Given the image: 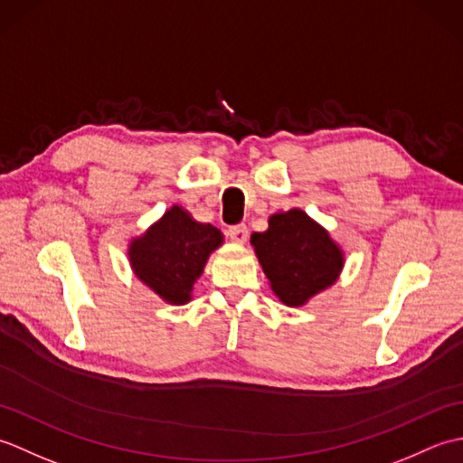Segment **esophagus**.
I'll return each mask as SVG.
<instances>
[{
  "label": "esophagus",
  "instance_id": "obj_1",
  "mask_svg": "<svg viewBox=\"0 0 463 463\" xmlns=\"http://www.w3.org/2000/svg\"><path fill=\"white\" fill-rule=\"evenodd\" d=\"M229 237L232 242H239V244H244L249 239V229L247 224H234V226H229Z\"/></svg>",
  "mask_w": 463,
  "mask_h": 463
}]
</instances>
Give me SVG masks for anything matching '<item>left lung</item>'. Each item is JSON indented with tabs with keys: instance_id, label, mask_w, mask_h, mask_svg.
I'll list each match as a JSON object with an SVG mask.
<instances>
[{
	"instance_id": "left-lung-1",
	"label": "left lung",
	"mask_w": 463,
	"mask_h": 463,
	"mask_svg": "<svg viewBox=\"0 0 463 463\" xmlns=\"http://www.w3.org/2000/svg\"><path fill=\"white\" fill-rule=\"evenodd\" d=\"M250 242L274 294L287 307H302L332 287L344 267L338 244L300 209L272 214L269 231L254 232Z\"/></svg>"
}]
</instances>
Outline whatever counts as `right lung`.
I'll use <instances>...</instances> for the list:
<instances>
[{
    "label": "right lung",
    "instance_id": "right-lung-1",
    "mask_svg": "<svg viewBox=\"0 0 463 463\" xmlns=\"http://www.w3.org/2000/svg\"><path fill=\"white\" fill-rule=\"evenodd\" d=\"M221 244L219 229L193 221L189 213L175 204L143 237L131 242L129 260L137 279L165 302L184 304L191 300L209 254Z\"/></svg>",
    "mask_w": 463,
    "mask_h": 463
}]
</instances>
